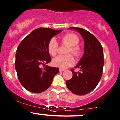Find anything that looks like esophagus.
I'll list each match as a JSON object with an SVG mask.
<instances>
[{
    "mask_svg": "<svg viewBox=\"0 0 120 120\" xmlns=\"http://www.w3.org/2000/svg\"><path fill=\"white\" fill-rule=\"evenodd\" d=\"M65 71L64 69L60 68V69H59V71Z\"/></svg>",
    "mask_w": 120,
    "mask_h": 120,
    "instance_id": "34e87169",
    "label": "esophagus"
}]
</instances>
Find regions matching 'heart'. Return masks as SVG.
Returning a JSON list of instances; mask_svg holds the SVG:
<instances>
[{
  "mask_svg": "<svg viewBox=\"0 0 120 120\" xmlns=\"http://www.w3.org/2000/svg\"><path fill=\"white\" fill-rule=\"evenodd\" d=\"M60 41L61 43H66L69 46L67 50V53H72L76 57H79L82 53L81 47L78 45L79 38L76 34L67 33L60 37ZM59 49V44L54 38L49 41L47 45L48 52L51 55L55 56L57 54ZM53 64L61 68H67L73 65L75 63L73 56L71 54L67 55H59L53 60Z\"/></svg>",
  "mask_w": 120,
  "mask_h": 120,
  "instance_id": "obj_1",
  "label": "heart"
}]
</instances>
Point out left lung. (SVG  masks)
<instances>
[{
    "mask_svg": "<svg viewBox=\"0 0 120 120\" xmlns=\"http://www.w3.org/2000/svg\"><path fill=\"white\" fill-rule=\"evenodd\" d=\"M78 31L85 41V53L75 66L79 71L71 69L73 77L67 81L68 89L74 94L84 95L90 93L99 83L103 74L104 55L100 43L93 34L79 27H71Z\"/></svg>",
    "mask_w": 120,
    "mask_h": 120,
    "instance_id": "8db88e82",
    "label": "left lung"
}]
</instances>
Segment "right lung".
<instances>
[{
  "label": "right lung",
  "mask_w": 120,
  "mask_h": 120,
  "mask_svg": "<svg viewBox=\"0 0 120 120\" xmlns=\"http://www.w3.org/2000/svg\"><path fill=\"white\" fill-rule=\"evenodd\" d=\"M61 30L40 27L24 38L18 46L16 53L15 69L19 80L25 89L33 93H41L50 86L59 68L46 66L51 61L47 45L52 37Z\"/></svg>",
  "instance_id": "1"
}]
</instances>
